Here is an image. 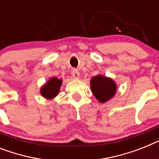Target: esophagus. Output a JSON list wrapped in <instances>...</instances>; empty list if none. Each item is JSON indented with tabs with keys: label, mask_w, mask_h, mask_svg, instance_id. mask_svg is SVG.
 Returning a JSON list of instances; mask_svg holds the SVG:
<instances>
[{
	"label": "esophagus",
	"mask_w": 159,
	"mask_h": 159,
	"mask_svg": "<svg viewBox=\"0 0 159 159\" xmlns=\"http://www.w3.org/2000/svg\"><path fill=\"white\" fill-rule=\"evenodd\" d=\"M72 76L74 77L75 79L80 78V72H79L78 70H76V69H74V70H72Z\"/></svg>",
	"instance_id": "34e87169"
}]
</instances>
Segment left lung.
<instances>
[{
    "label": "left lung",
    "mask_w": 159,
    "mask_h": 159,
    "mask_svg": "<svg viewBox=\"0 0 159 159\" xmlns=\"http://www.w3.org/2000/svg\"><path fill=\"white\" fill-rule=\"evenodd\" d=\"M90 84L93 95L101 103L106 102L116 94V84L108 77L97 75L92 78Z\"/></svg>",
    "instance_id": "obj_1"
}]
</instances>
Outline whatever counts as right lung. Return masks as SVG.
I'll use <instances>...</instances> for the list:
<instances>
[{
	"instance_id": "right-lung-1",
	"label": "right lung",
	"mask_w": 159,
	"mask_h": 159,
	"mask_svg": "<svg viewBox=\"0 0 159 159\" xmlns=\"http://www.w3.org/2000/svg\"><path fill=\"white\" fill-rule=\"evenodd\" d=\"M62 84V80H59L56 77H52L41 88V95L46 99L51 100L55 98L59 94V89Z\"/></svg>"
}]
</instances>
